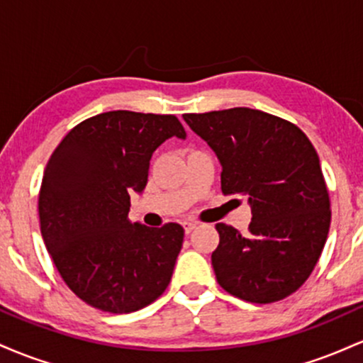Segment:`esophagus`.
I'll list each match as a JSON object with an SVG mask.
<instances>
[{
  "label": "esophagus",
  "mask_w": 363,
  "mask_h": 363,
  "mask_svg": "<svg viewBox=\"0 0 363 363\" xmlns=\"http://www.w3.org/2000/svg\"><path fill=\"white\" fill-rule=\"evenodd\" d=\"M182 225H184L186 234H191V232L196 228V222H193V220H186V222H182Z\"/></svg>",
  "instance_id": "esophagus-1"
}]
</instances>
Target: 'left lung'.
<instances>
[{
  "label": "left lung",
  "instance_id": "8db88e82",
  "mask_svg": "<svg viewBox=\"0 0 363 363\" xmlns=\"http://www.w3.org/2000/svg\"><path fill=\"white\" fill-rule=\"evenodd\" d=\"M222 164V193L249 196L247 235L216 223V281L252 303L297 291L326 244L331 201L311 140L290 121L249 107L182 116Z\"/></svg>",
  "mask_w": 363,
  "mask_h": 363
}]
</instances>
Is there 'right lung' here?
I'll return each instance as SVG.
<instances>
[{
	"mask_svg": "<svg viewBox=\"0 0 363 363\" xmlns=\"http://www.w3.org/2000/svg\"><path fill=\"white\" fill-rule=\"evenodd\" d=\"M186 138L172 114L109 111L77 124L54 150L39 191L40 234L68 289L95 309L128 314L157 301L172 278L184 228L128 218L147 186L152 153Z\"/></svg>",
	"mask_w": 363,
	"mask_h": 363,
	"instance_id": "1",
	"label": "right lung"
}]
</instances>
